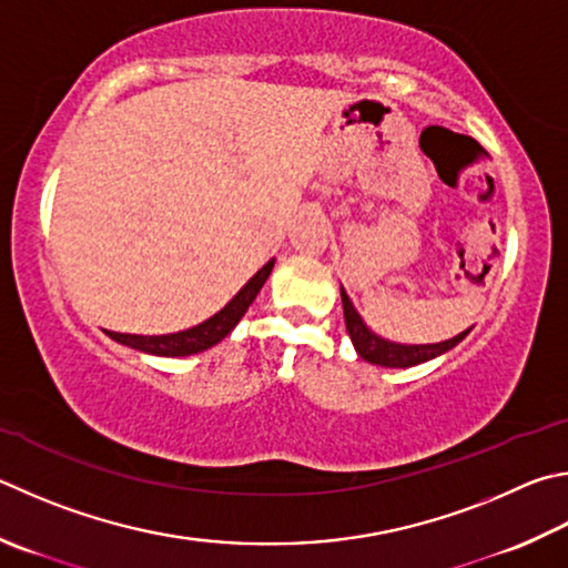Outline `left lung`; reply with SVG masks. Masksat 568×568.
Segmentation results:
<instances>
[{
	"label": "left lung",
	"instance_id": "1",
	"mask_svg": "<svg viewBox=\"0 0 568 568\" xmlns=\"http://www.w3.org/2000/svg\"><path fill=\"white\" fill-rule=\"evenodd\" d=\"M339 297H343V311H345V327L347 335L353 339V345L357 349V355L365 359L369 365H379V367H415L422 363H429L439 355L449 353L452 347H457L464 337L471 333L464 329V333L455 335L452 339H442V343H429V345H402V343H392V339H385L383 335L373 333L365 325L363 315L357 313V307L349 301V295L343 285H339Z\"/></svg>",
	"mask_w": 568,
	"mask_h": 568
}]
</instances>
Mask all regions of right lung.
<instances>
[{
    "label": "right lung",
    "instance_id": "add662e5",
    "mask_svg": "<svg viewBox=\"0 0 568 568\" xmlns=\"http://www.w3.org/2000/svg\"><path fill=\"white\" fill-rule=\"evenodd\" d=\"M275 265L273 261H267L261 271H257L248 283H245L239 293H235L225 307H221L213 317L203 320V323L193 325L189 329H181V333H171V335H129V333H111L106 329V335L116 343L126 345L131 349H139V353L146 355H159V357H185V355H195L203 353L213 345H219L221 339L231 333V329L241 323V317L248 313L251 303L255 301V295L261 293L263 283L267 281Z\"/></svg>",
    "mask_w": 568,
    "mask_h": 568
}]
</instances>
